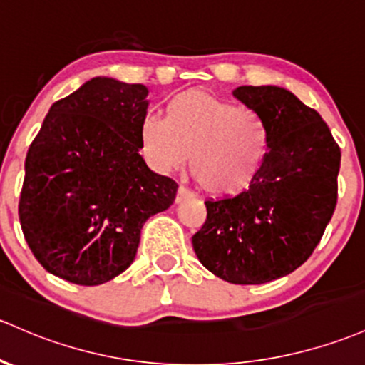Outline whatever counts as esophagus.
Returning <instances> with one entry per match:
<instances>
[{"instance_id":"1","label":"esophagus","mask_w":365,"mask_h":365,"mask_svg":"<svg viewBox=\"0 0 365 365\" xmlns=\"http://www.w3.org/2000/svg\"><path fill=\"white\" fill-rule=\"evenodd\" d=\"M193 197V193H191L190 190H187V187H184V186H179V190H178V195H175V202L178 203H181L182 200H187V198H191Z\"/></svg>"}]
</instances>
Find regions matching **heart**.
<instances>
[{
	"label": "heart",
	"mask_w": 365,
	"mask_h": 365,
	"mask_svg": "<svg viewBox=\"0 0 365 365\" xmlns=\"http://www.w3.org/2000/svg\"><path fill=\"white\" fill-rule=\"evenodd\" d=\"M139 139L148 162L160 172L182 167L191 155V175L215 198L245 193L272 151V128L264 116L205 90L172 97L165 118L144 116Z\"/></svg>",
	"instance_id": "heart-1"
}]
</instances>
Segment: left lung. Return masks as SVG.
<instances>
[{"label": "left lung", "mask_w": 365, "mask_h": 365, "mask_svg": "<svg viewBox=\"0 0 365 365\" xmlns=\"http://www.w3.org/2000/svg\"><path fill=\"white\" fill-rule=\"evenodd\" d=\"M233 96L268 121L272 151L245 193L205 200L191 240L215 277L259 285L292 273L319 245L338 202L341 150L322 116L289 90L238 87Z\"/></svg>", "instance_id": "left-lung-1"}]
</instances>
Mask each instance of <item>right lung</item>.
<instances>
[{
  "label": "right lung",
  "instance_id": "add662e5",
  "mask_svg": "<svg viewBox=\"0 0 365 365\" xmlns=\"http://www.w3.org/2000/svg\"><path fill=\"white\" fill-rule=\"evenodd\" d=\"M148 88L93 78L53 103L26 156L22 233L38 262L99 285L134 261L140 230L174 203L178 182L139 155Z\"/></svg>",
  "mask_w": 365,
  "mask_h": 365
}]
</instances>
